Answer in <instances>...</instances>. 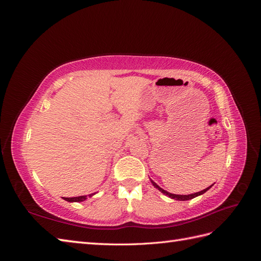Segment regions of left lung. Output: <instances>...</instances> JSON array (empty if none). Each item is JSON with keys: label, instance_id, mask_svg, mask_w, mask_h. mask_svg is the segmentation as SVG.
<instances>
[{"label": "left lung", "instance_id": "obj_1", "mask_svg": "<svg viewBox=\"0 0 261 261\" xmlns=\"http://www.w3.org/2000/svg\"><path fill=\"white\" fill-rule=\"evenodd\" d=\"M150 180H151L152 185H153L155 188L159 189V191H160L161 193H163L164 195L169 196L170 198H172V199H175V200H181V201H184V200H189V199H193V198H195V197H197V196H199V195L204 194V193H206V192L208 191V189H209V188H211V186L213 185V184H212L211 186L207 187L206 189H203V191L198 192V193H195V194H191V195H175V194H171V193H169V192H167V191H164V189H162L160 186H158L152 179H150Z\"/></svg>", "mask_w": 261, "mask_h": 261}]
</instances>
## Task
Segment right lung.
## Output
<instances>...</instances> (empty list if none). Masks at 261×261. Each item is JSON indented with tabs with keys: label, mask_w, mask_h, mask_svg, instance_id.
I'll list each match as a JSON object with an SVG mask.
<instances>
[{
	"label": "right lung",
	"mask_w": 261,
	"mask_h": 261,
	"mask_svg": "<svg viewBox=\"0 0 261 261\" xmlns=\"http://www.w3.org/2000/svg\"><path fill=\"white\" fill-rule=\"evenodd\" d=\"M91 196V195H89ZM64 200L69 201V202H80V201H84L87 199V196H78V197H63Z\"/></svg>",
	"instance_id": "right-lung-1"
}]
</instances>
